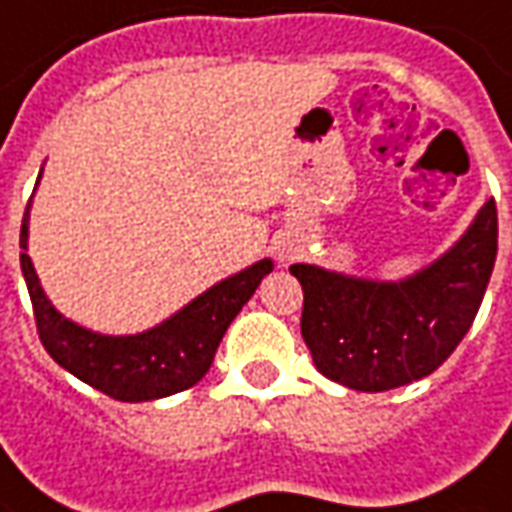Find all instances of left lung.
<instances>
[{
    "label": "left lung",
    "mask_w": 512,
    "mask_h": 512,
    "mask_svg": "<svg viewBox=\"0 0 512 512\" xmlns=\"http://www.w3.org/2000/svg\"><path fill=\"white\" fill-rule=\"evenodd\" d=\"M496 239L491 197L440 259L404 281L292 264L290 273L303 287L301 334L315 368L362 393H384L438 370L477 317Z\"/></svg>",
    "instance_id": "left-lung-1"
}]
</instances>
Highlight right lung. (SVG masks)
Listing matches in <instances>:
<instances>
[{"label": "right lung", "instance_id": "right-lung-1", "mask_svg": "<svg viewBox=\"0 0 512 512\" xmlns=\"http://www.w3.org/2000/svg\"><path fill=\"white\" fill-rule=\"evenodd\" d=\"M27 222L30 203L21 220L19 245L21 273L33 301L38 337L61 368L116 401H153L200 382L211 368L231 320L242 312L262 278L273 273V262L262 259L214 284L153 329L111 337L77 326L49 303L27 253Z\"/></svg>", "mask_w": 512, "mask_h": 512}]
</instances>
